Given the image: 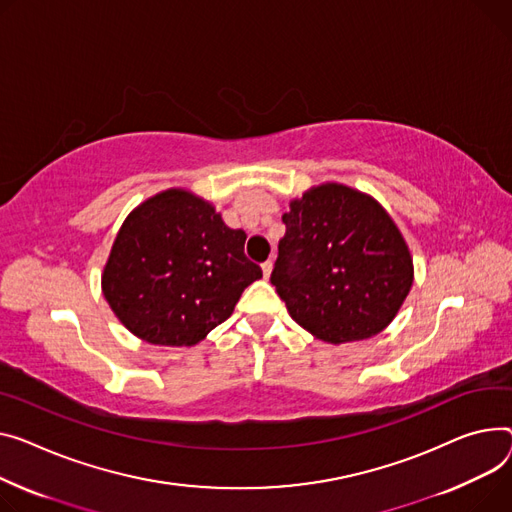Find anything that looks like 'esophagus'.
I'll return each mask as SVG.
<instances>
[{"label":"esophagus","instance_id":"34e87169","mask_svg":"<svg viewBox=\"0 0 512 512\" xmlns=\"http://www.w3.org/2000/svg\"><path fill=\"white\" fill-rule=\"evenodd\" d=\"M261 269H263V278L267 280L271 276V269H274V261L267 259L265 263H261Z\"/></svg>","mask_w":512,"mask_h":512}]
</instances>
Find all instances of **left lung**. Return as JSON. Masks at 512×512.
I'll return each instance as SVG.
<instances>
[{
  "label": "left lung",
  "mask_w": 512,
  "mask_h": 512,
  "mask_svg": "<svg viewBox=\"0 0 512 512\" xmlns=\"http://www.w3.org/2000/svg\"><path fill=\"white\" fill-rule=\"evenodd\" d=\"M271 284L290 317L329 344L381 333L414 282L391 216L346 185H321L290 203Z\"/></svg>",
  "instance_id": "8db88e82"
}]
</instances>
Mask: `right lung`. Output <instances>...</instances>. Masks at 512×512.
<instances>
[{
    "label": "right lung",
    "mask_w": 512,
    "mask_h": 512,
    "mask_svg": "<svg viewBox=\"0 0 512 512\" xmlns=\"http://www.w3.org/2000/svg\"><path fill=\"white\" fill-rule=\"evenodd\" d=\"M243 230L183 189L162 191L123 222L102 292L119 321L156 346H193L224 323L261 278Z\"/></svg>",
    "instance_id": "add662e5"
}]
</instances>
